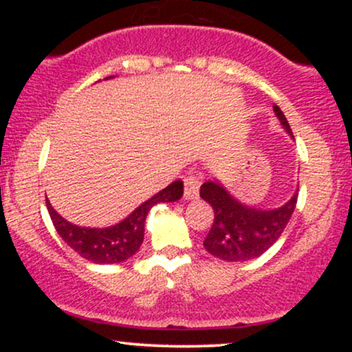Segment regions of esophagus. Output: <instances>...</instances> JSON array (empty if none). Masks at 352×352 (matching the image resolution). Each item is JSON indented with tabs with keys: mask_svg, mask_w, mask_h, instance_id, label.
Returning <instances> with one entry per match:
<instances>
[{
	"mask_svg": "<svg viewBox=\"0 0 352 352\" xmlns=\"http://www.w3.org/2000/svg\"><path fill=\"white\" fill-rule=\"evenodd\" d=\"M200 182H201V175L200 173H188L187 177L184 179L185 184V192L184 197L187 200H193L199 197V188H200Z\"/></svg>",
	"mask_w": 352,
	"mask_h": 352,
	"instance_id": "34e87169",
	"label": "esophagus"
}]
</instances>
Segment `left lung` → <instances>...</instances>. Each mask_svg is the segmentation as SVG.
<instances>
[{
  "mask_svg": "<svg viewBox=\"0 0 352 352\" xmlns=\"http://www.w3.org/2000/svg\"><path fill=\"white\" fill-rule=\"evenodd\" d=\"M274 114L286 132L292 127L278 106ZM200 197L212 205L215 220L205 238V250L225 261H246L260 256L285 232L298 201V190L281 207L261 210L248 207L228 193L218 180H208L200 187Z\"/></svg>",
  "mask_w": 352,
  "mask_h": 352,
  "instance_id": "left-lung-1",
  "label": "left lung"
}]
</instances>
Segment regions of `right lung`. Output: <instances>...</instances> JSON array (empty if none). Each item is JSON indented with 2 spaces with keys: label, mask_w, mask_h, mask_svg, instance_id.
I'll return each mask as SVG.
<instances>
[{
  "label": "right lung",
  "mask_w": 352,
  "mask_h": 352,
  "mask_svg": "<svg viewBox=\"0 0 352 352\" xmlns=\"http://www.w3.org/2000/svg\"><path fill=\"white\" fill-rule=\"evenodd\" d=\"M182 195H184V184H182V180H175L168 187L155 193L152 199L139 205L122 221L106 228H89L72 225L71 221L64 220L52 208L47 199L46 207L56 232L76 253L80 254L84 260L92 261V263L112 265L129 260L140 248L144 241L145 218H147L153 205L162 204V201H177L180 200Z\"/></svg>",
  "instance_id": "obj_1"
}]
</instances>
